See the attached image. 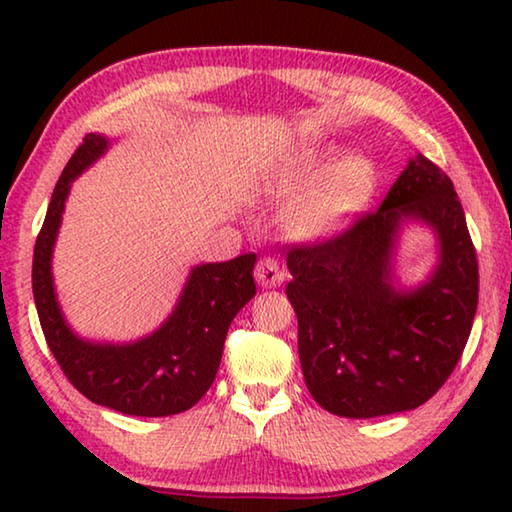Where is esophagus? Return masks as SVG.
I'll return each instance as SVG.
<instances>
[{
	"instance_id": "obj_1",
	"label": "esophagus",
	"mask_w": 512,
	"mask_h": 512,
	"mask_svg": "<svg viewBox=\"0 0 512 512\" xmlns=\"http://www.w3.org/2000/svg\"><path fill=\"white\" fill-rule=\"evenodd\" d=\"M255 277L262 287H280L284 280V271H282V266L277 264V259L264 257V259H259V264L255 268Z\"/></svg>"
}]
</instances>
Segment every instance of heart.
Here are the masks:
<instances>
[{
  "label": "heart",
  "instance_id": "b5f03b06",
  "mask_svg": "<svg viewBox=\"0 0 512 512\" xmlns=\"http://www.w3.org/2000/svg\"><path fill=\"white\" fill-rule=\"evenodd\" d=\"M377 169L366 155L341 158L329 149H302L273 169L268 194L291 203L289 221L300 235H339L370 203Z\"/></svg>",
  "mask_w": 512,
  "mask_h": 512
}]
</instances>
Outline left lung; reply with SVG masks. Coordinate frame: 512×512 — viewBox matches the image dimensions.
<instances>
[{"label":"left lung","instance_id":"1","mask_svg":"<svg viewBox=\"0 0 512 512\" xmlns=\"http://www.w3.org/2000/svg\"><path fill=\"white\" fill-rule=\"evenodd\" d=\"M404 218L431 224L441 241L437 271L409 294L390 280ZM287 266L302 375L325 411L361 420L418 409L454 372L479 302V264L454 183L431 160L413 158L377 210L339 235L293 244Z\"/></svg>","mask_w":512,"mask_h":512}]
</instances>
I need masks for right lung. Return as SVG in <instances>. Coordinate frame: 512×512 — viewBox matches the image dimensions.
Here are the masks:
<instances>
[{
    "mask_svg": "<svg viewBox=\"0 0 512 512\" xmlns=\"http://www.w3.org/2000/svg\"><path fill=\"white\" fill-rule=\"evenodd\" d=\"M106 149V137L85 135L60 173L33 250V298L49 350L76 391L119 413L164 418L192 409L212 386L232 318L255 296L257 255L196 266L173 314L142 341L112 345L79 339L56 302L51 250L72 180Z\"/></svg>",
    "mask_w": 512,
    "mask_h": 512,
    "instance_id": "add662e5",
    "label": "right lung"
}]
</instances>
